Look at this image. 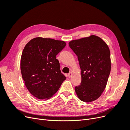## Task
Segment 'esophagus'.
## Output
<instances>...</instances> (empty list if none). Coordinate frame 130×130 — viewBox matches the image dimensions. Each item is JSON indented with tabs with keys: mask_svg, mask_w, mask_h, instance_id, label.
Returning a JSON list of instances; mask_svg holds the SVG:
<instances>
[{
	"mask_svg": "<svg viewBox=\"0 0 130 130\" xmlns=\"http://www.w3.org/2000/svg\"><path fill=\"white\" fill-rule=\"evenodd\" d=\"M72 75H73L72 72H70V73L68 74V76L69 77H71V76H72Z\"/></svg>",
	"mask_w": 130,
	"mask_h": 130,
	"instance_id": "1",
	"label": "esophagus"
}]
</instances>
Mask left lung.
I'll list each match as a JSON object with an SVG mask.
<instances>
[{"label":"left lung","mask_w":130,"mask_h":130,"mask_svg":"<svg viewBox=\"0 0 130 130\" xmlns=\"http://www.w3.org/2000/svg\"><path fill=\"white\" fill-rule=\"evenodd\" d=\"M69 46L77 56L81 82L75 87L77 97L85 103L98 99L105 90L111 68L107 44L99 37L91 35L73 40Z\"/></svg>","instance_id":"left-lung-1"}]
</instances>
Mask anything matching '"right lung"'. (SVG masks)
I'll return each instance as SVG.
<instances>
[{
    "label": "right lung",
    "mask_w": 130,
    "mask_h": 130,
    "mask_svg": "<svg viewBox=\"0 0 130 130\" xmlns=\"http://www.w3.org/2000/svg\"><path fill=\"white\" fill-rule=\"evenodd\" d=\"M66 45L62 41L36 37L23 49L21 59L23 79L30 93L37 99H49L66 79L56 58Z\"/></svg>",
    "instance_id": "right-lung-1"
}]
</instances>
